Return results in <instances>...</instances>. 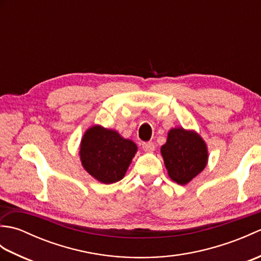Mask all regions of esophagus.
Masks as SVG:
<instances>
[{
	"instance_id": "esophagus-1",
	"label": "esophagus",
	"mask_w": 261,
	"mask_h": 261,
	"mask_svg": "<svg viewBox=\"0 0 261 261\" xmlns=\"http://www.w3.org/2000/svg\"><path fill=\"white\" fill-rule=\"evenodd\" d=\"M142 149L146 152H152L154 150V145L152 142H143L142 143Z\"/></svg>"
}]
</instances>
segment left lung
I'll list each match as a JSON object with an SVG mask.
<instances>
[{
    "mask_svg": "<svg viewBox=\"0 0 261 261\" xmlns=\"http://www.w3.org/2000/svg\"><path fill=\"white\" fill-rule=\"evenodd\" d=\"M168 176L179 185H186L202 173L208 160L207 146L196 131L173 127L167 141L160 148Z\"/></svg>",
    "mask_w": 261,
    "mask_h": 261,
    "instance_id": "8db88e82",
    "label": "left lung"
}]
</instances>
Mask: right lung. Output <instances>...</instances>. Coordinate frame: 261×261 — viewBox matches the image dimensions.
<instances>
[{
    "label": "right lung",
    "instance_id": "add662e5",
    "mask_svg": "<svg viewBox=\"0 0 261 261\" xmlns=\"http://www.w3.org/2000/svg\"><path fill=\"white\" fill-rule=\"evenodd\" d=\"M137 151L134 141L99 124L88 127L80 145L82 166L103 184H113L123 178Z\"/></svg>",
    "mask_w": 261,
    "mask_h": 261
}]
</instances>
